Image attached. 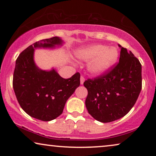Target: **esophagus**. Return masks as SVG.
Here are the masks:
<instances>
[{
  "mask_svg": "<svg viewBox=\"0 0 156 156\" xmlns=\"http://www.w3.org/2000/svg\"><path fill=\"white\" fill-rule=\"evenodd\" d=\"M84 80H85V79H84V76H81V77H80V83H81V84H84Z\"/></svg>",
  "mask_w": 156,
  "mask_h": 156,
  "instance_id": "obj_1",
  "label": "esophagus"
}]
</instances>
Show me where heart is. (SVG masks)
I'll return each mask as SVG.
<instances>
[{
  "label": "heart",
  "instance_id": "obj_1",
  "mask_svg": "<svg viewBox=\"0 0 156 156\" xmlns=\"http://www.w3.org/2000/svg\"><path fill=\"white\" fill-rule=\"evenodd\" d=\"M118 52L114 48L103 44H94L83 49L79 52V57L83 60H90L88 68L94 74H101L106 72L115 62Z\"/></svg>",
  "mask_w": 156,
  "mask_h": 156
}]
</instances>
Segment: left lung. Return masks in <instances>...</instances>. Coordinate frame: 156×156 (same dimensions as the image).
Segmentation results:
<instances>
[{
    "mask_svg": "<svg viewBox=\"0 0 156 156\" xmlns=\"http://www.w3.org/2000/svg\"><path fill=\"white\" fill-rule=\"evenodd\" d=\"M121 48L119 62L104 73L87 79L85 105L96 120L108 123L126 115L136 104L142 88L141 64L131 51Z\"/></svg>",
    "mask_w": 156,
    "mask_h": 156,
    "instance_id": "left-lung-1",
    "label": "left lung"
}]
</instances>
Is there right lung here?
<instances>
[{
	"instance_id": "right-lung-1",
	"label": "right lung",
	"mask_w": 156,
	"mask_h": 156,
	"mask_svg": "<svg viewBox=\"0 0 156 156\" xmlns=\"http://www.w3.org/2000/svg\"><path fill=\"white\" fill-rule=\"evenodd\" d=\"M57 37L36 42L19 55L13 72L12 87L21 108L29 116L49 121L63 112L67 100L80 85V74L76 72L64 79L55 69H39L33 60L34 48H54L62 44Z\"/></svg>"
}]
</instances>
